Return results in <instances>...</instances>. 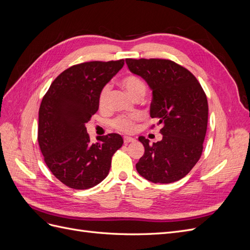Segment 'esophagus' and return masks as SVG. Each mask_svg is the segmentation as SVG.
I'll use <instances>...</instances> for the list:
<instances>
[{"mask_svg": "<svg viewBox=\"0 0 250 250\" xmlns=\"http://www.w3.org/2000/svg\"><path fill=\"white\" fill-rule=\"evenodd\" d=\"M132 142H134V139H133V138H130V137H125V138H124V143H125V144L132 143Z\"/></svg>", "mask_w": 250, "mask_h": 250, "instance_id": "34e87169", "label": "esophagus"}]
</instances>
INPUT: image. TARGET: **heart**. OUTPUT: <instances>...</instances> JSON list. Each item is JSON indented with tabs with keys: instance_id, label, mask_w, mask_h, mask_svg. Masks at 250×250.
Here are the masks:
<instances>
[{
	"instance_id": "heart-1",
	"label": "heart",
	"mask_w": 250,
	"mask_h": 250,
	"mask_svg": "<svg viewBox=\"0 0 250 250\" xmlns=\"http://www.w3.org/2000/svg\"><path fill=\"white\" fill-rule=\"evenodd\" d=\"M121 85L129 94L133 99L137 98H143L146 94V84L144 81L135 75H128L120 81ZM110 94V86L104 85L100 90L99 95V105L101 107H105L107 105L108 98ZM141 117L139 115H133L131 117L121 116L113 120L112 125L118 130L123 132H132L134 129V122L138 121Z\"/></svg>"
}]
</instances>
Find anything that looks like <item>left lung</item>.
Segmentation results:
<instances>
[{"label": "left lung", "instance_id": "left-lung-1", "mask_svg": "<svg viewBox=\"0 0 250 250\" xmlns=\"http://www.w3.org/2000/svg\"><path fill=\"white\" fill-rule=\"evenodd\" d=\"M129 71L152 90L150 117L162 125V141L150 145L140 137L145 153L135 165L141 176L154 184L184 178L202 153L208 128V99L198 80L167 59H126Z\"/></svg>", "mask_w": 250, "mask_h": 250}]
</instances>
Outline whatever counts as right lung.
Returning a JSON list of instances; mask_svg holds the SVG:
<instances>
[{
	"label": "right lung",
	"instance_id": "right-lung-1",
	"mask_svg": "<svg viewBox=\"0 0 250 250\" xmlns=\"http://www.w3.org/2000/svg\"><path fill=\"white\" fill-rule=\"evenodd\" d=\"M118 62L73 65L52 82L39 111V144L48 168L75 190H86L108 175L113 153L123 145L118 133L90 143L85 124L99 108L100 90L122 69Z\"/></svg>",
	"mask_w": 250,
	"mask_h": 250
}]
</instances>
